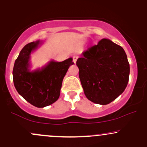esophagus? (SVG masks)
I'll return each instance as SVG.
<instances>
[{"label": "esophagus", "instance_id": "34e87169", "mask_svg": "<svg viewBox=\"0 0 147 147\" xmlns=\"http://www.w3.org/2000/svg\"><path fill=\"white\" fill-rule=\"evenodd\" d=\"M78 58V56H73V62H74V64L76 63Z\"/></svg>", "mask_w": 147, "mask_h": 147}]
</instances>
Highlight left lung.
I'll return each instance as SVG.
<instances>
[{
    "instance_id": "left-lung-1",
    "label": "left lung",
    "mask_w": 147,
    "mask_h": 147,
    "mask_svg": "<svg viewBox=\"0 0 147 147\" xmlns=\"http://www.w3.org/2000/svg\"><path fill=\"white\" fill-rule=\"evenodd\" d=\"M82 56L76 65L86 97L96 104H109L123 93L129 82L130 67L125 50L103 38Z\"/></svg>"
}]
</instances>
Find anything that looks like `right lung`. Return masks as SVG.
Returning a JSON list of instances; mask_svg holds the SVG:
<instances>
[{"label":"right lung","instance_id":"1","mask_svg":"<svg viewBox=\"0 0 147 147\" xmlns=\"http://www.w3.org/2000/svg\"><path fill=\"white\" fill-rule=\"evenodd\" d=\"M42 44V41L36 40L26 45L13 69L16 89L25 100L38 108L49 106L59 98L64 77L69 67L74 65L72 58L63 62L53 60L42 68L32 71L31 54Z\"/></svg>","mask_w":147,"mask_h":147}]
</instances>
